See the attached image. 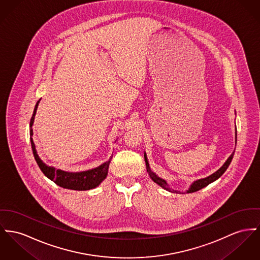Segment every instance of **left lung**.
Segmentation results:
<instances>
[{
    "instance_id": "left-lung-1",
    "label": "left lung",
    "mask_w": 260,
    "mask_h": 260,
    "mask_svg": "<svg viewBox=\"0 0 260 260\" xmlns=\"http://www.w3.org/2000/svg\"><path fill=\"white\" fill-rule=\"evenodd\" d=\"M236 142H237V132H236ZM234 154H235V152H233V154L229 156V158L225 160V164H224L216 173L209 175L208 177H205V178H201V179H198V180L194 181V182L191 184L189 189L186 191V192H187V193H192V192H196V191L200 190V189L206 187L208 184H210V183L214 182L215 180H217L220 176H222V174L225 173V171H226V169H228V167L230 166V164H231V161H232V159H233ZM144 157H145V161H146L147 172L149 173V175L151 176V178L153 179V181L156 182V184H158V185H159L160 187H162L164 189L171 191V188L169 187L168 182H167L165 179L158 177L156 173H153V172L151 171V168H150V165H149V161H148L146 153H145V155H144Z\"/></svg>"
}]
</instances>
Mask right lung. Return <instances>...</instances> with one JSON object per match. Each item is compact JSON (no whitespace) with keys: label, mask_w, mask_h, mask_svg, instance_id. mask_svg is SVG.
Masks as SVG:
<instances>
[{"label":"right lung","mask_w":260,"mask_h":260,"mask_svg":"<svg viewBox=\"0 0 260 260\" xmlns=\"http://www.w3.org/2000/svg\"><path fill=\"white\" fill-rule=\"evenodd\" d=\"M39 102H40V100L37 102V104H35V111H34L32 117L30 119V124H29V127H30L29 132H30V142H31L34 156H35V160H36L38 167L40 168L41 172L44 173V175L47 176L50 180L54 181L57 185H59L60 187L66 188V189L79 191L89 190V189H92V188H95L96 186H99L107 176L108 167H109V162H110L111 158H109V160L105 161L103 165H101L100 167H98L95 169L88 170L86 172H81V173H68V172H64L61 170H56L53 167H49V166L45 165L40 159V157L37 155L34 139H32V135H34L32 125L35 122V116Z\"/></svg>","instance_id":"add662e5"}]
</instances>
